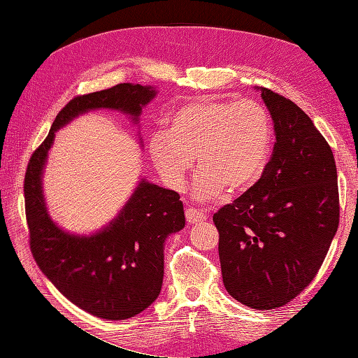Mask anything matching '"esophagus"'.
Here are the masks:
<instances>
[{
    "label": "esophagus",
    "mask_w": 358,
    "mask_h": 358,
    "mask_svg": "<svg viewBox=\"0 0 358 358\" xmlns=\"http://www.w3.org/2000/svg\"><path fill=\"white\" fill-rule=\"evenodd\" d=\"M185 216H187V221L189 224H197V222H201L206 220V215L203 210H197L196 208H188L185 210Z\"/></svg>",
    "instance_id": "esophagus-1"
}]
</instances>
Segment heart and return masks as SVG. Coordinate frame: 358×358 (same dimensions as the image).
Returning <instances> with one entry per match:
<instances>
[{
    "instance_id": "heart-1",
    "label": "heart",
    "mask_w": 358,
    "mask_h": 358,
    "mask_svg": "<svg viewBox=\"0 0 358 358\" xmlns=\"http://www.w3.org/2000/svg\"><path fill=\"white\" fill-rule=\"evenodd\" d=\"M272 119L255 100L197 101L179 107L166 131L149 142V154L167 185L182 189L196 157L194 196L209 200L239 192L258 180L272 146Z\"/></svg>"
}]
</instances>
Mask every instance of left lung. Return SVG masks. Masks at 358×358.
Masks as SVG:
<instances>
[{
	"label": "left lung",
	"mask_w": 358,
	"mask_h": 358,
	"mask_svg": "<svg viewBox=\"0 0 358 358\" xmlns=\"http://www.w3.org/2000/svg\"><path fill=\"white\" fill-rule=\"evenodd\" d=\"M276 142L262 176L213 215L222 282L252 309L287 305L326 258L339 225L338 171L326 138L297 104L267 88Z\"/></svg>",
	"instance_id": "left-lung-1"
}]
</instances>
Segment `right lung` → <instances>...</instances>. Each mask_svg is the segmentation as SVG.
Returning <instances> with one entry per match:
<instances>
[{"mask_svg":"<svg viewBox=\"0 0 358 358\" xmlns=\"http://www.w3.org/2000/svg\"><path fill=\"white\" fill-rule=\"evenodd\" d=\"M155 95L152 86L119 83L76 96L57 115L45 142L28 162L24 192L31 254L64 296L103 320L131 318L157 300L164 276V242L185 227L179 194L142 179L109 225L79 236L52 221L43 196V173L55 133L74 117L112 109L137 124L142 107Z\"/></svg>","mask_w":358,"mask_h":358,"instance_id":"add662e5","label":"right lung"}]
</instances>
